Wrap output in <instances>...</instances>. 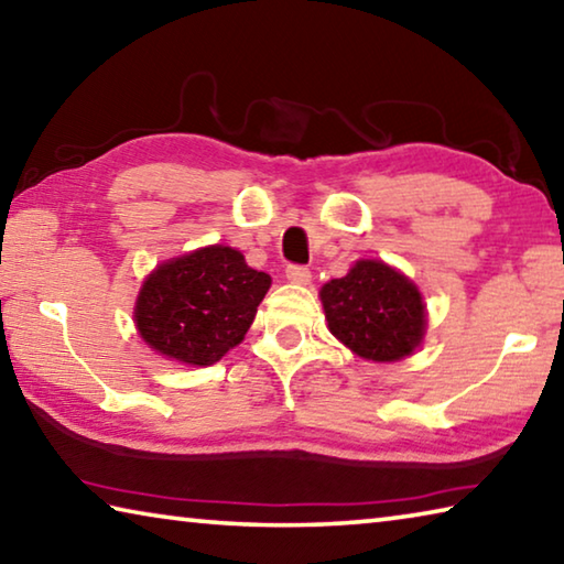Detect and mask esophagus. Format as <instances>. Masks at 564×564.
I'll use <instances>...</instances> for the list:
<instances>
[{
	"instance_id": "1",
	"label": "esophagus",
	"mask_w": 564,
	"mask_h": 564,
	"mask_svg": "<svg viewBox=\"0 0 564 564\" xmlns=\"http://www.w3.org/2000/svg\"><path fill=\"white\" fill-rule=\"evenodd\" d=\"M285 279H289L291 283L305 285L311 281V271L305 269V265H289V269H285Z\"/></svg>"
}]
</instances>
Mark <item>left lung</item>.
<instances>
[{"instance_id":"1","label":"left lung","mask_w":564,"mask_h":564,"mask_svg":"<svg viewBox=\"0 0 564 564\" xmlns=\"http://www.w3.org/2000/svg\"><path fill=\"white\" fill-rule=\"evenodd\" d=\"M333 336L356 356L388 362L413 352L425 336L417 285L383 261H358L321 289Z\"/></svg>"}]
</instances>
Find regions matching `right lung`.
<instances>
[{
    "mask_svg": "<svg viewBox=\"0 0 564 564\" xmlns=\"http://www.w3.org/2000/svg\"><path fill=\"white\" fill-rule=\"evenodd\" d=\"M271 275L231 246H206L149 273L133 305L149 348L186 366H214L243 340Z\"/></svg>",
    "mask_w": 564,
    "mask_h": 564,
    "instance_id": "add662e5",
    "label": "right lung"
}]
</instances>
